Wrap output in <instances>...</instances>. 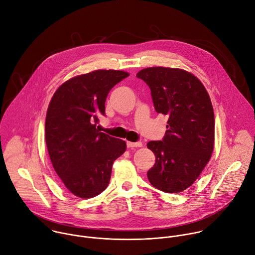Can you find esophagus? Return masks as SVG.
I'll return each instance as SVG.
<instances>
[{
    "label": "esophagus",
    "instance_id": "esophagus-1",
    "mask_svg": "<svg viewBox=\"0 0 255 255\" xmlns=\"http://www.w3.org/2000/svg\"><path fill=\"white\" fill-rule=\"evenodd\" d=\"M142 143L141 142H130L127 141V147L128 148H133V147H141Z\"/></svg>",
    "mask_w": 255,
    "mask_h": 255
}]
</instances>
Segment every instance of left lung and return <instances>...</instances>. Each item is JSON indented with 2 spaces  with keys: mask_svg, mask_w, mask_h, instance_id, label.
Instances as JSON below:
<instances>
[{
  "mask_svg": "<svg viewBox=\"0 0 255 255\" xmlns=\"http://www.w3.org/2000/svg\"><path fill=\"white\" fill-rule=\"evenodd\" d=\"M147 84L155 111L168 116L162 140L149 141L155 155L147 171L150 184L164 193L191 187L214 149L215 117L208 92L190 72L170 67H147L136 75Z\"/></svg>",
  "mask_w": 255,
  "mask_h": 255,
  "instance_id": "obj_1",
  "label": "left lung"
}]
</instances>
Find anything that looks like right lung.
I'll list each match as a JSON object with an SVG mask.
<instances>
[{
	"mask_svg": "<svg viewBox=\"0 0 255 255\" xmlns=\"http://www.w3.org/2000/svg\"><path fill=\"white\" fill-rule=\"evenodd\" d=\"M128 72L99 69L72 78L54 93L46 113L45 141L53 168L75 196L90 199L109 185L113 162L126 150L125 141L100 132L111 89Z\"/></svg>",
	"mask_w": 255,
	"mask_h": 255,
	"instance_id": "add662e5",
	"label": "right lung"
}]
</instances>
